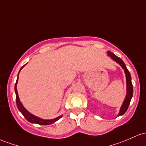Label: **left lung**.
Masks as SVG:
<instances>
[{
	"mask_svg": "<svg viewBox=\"0 0 146 146\" xmlns=\"http://www.w3.org/2000/svg\"><path fill=\"white\" fill-rule=\"evenodd\" d=\"M108 55L109 56H110L113 60H115L116 62H117V63L124 69V71H125V73L126 83H127V94H126L125 99L124 100L123 104L121 108L120 112H119V114H118V116H121L126 112V111H127V110L129 107V105L130 104V101L132 97V95H133V87H132V81H131V76L128 70L126 68L125 64L119 57H118L117 56L114 54L112 52L110 51L108 52Z\"/></svg>",
	"mask_w": 146,
	"mask_h": 146,
	"instance_id": "obj_1",
	"label": "left lung"
}]
</instances>
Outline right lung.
<instances>
[{
    "label": "right lung",
    "mask_w": 146,
    "mask_h": 146,
    "mask_svg": "<svg viewBox=\"0 0 146 146\" xmlns=\"http://www.w3.org/2000/svg\"><path fill=\"white\" fill-rule=\"evenodd\" d=\"M25 65H23V66H25ZM23 66L21 68V70L23 68ZM21 70H20V71H21ZM19 74H18V78H17V80H16V82L15 83V88H14V89H15V92H16V106H17L18 109H19V110L20 111L21 113H22V114L24 116V117L25 118V119H27L29 122L32 123H37V124H39V125H50V124L56 122V121H58V119H60V118L62 117V116H60V117L55 118V119H50V120H44V119H40V118L36 117V116L33 115V114H30V113H29L28 111L23 106V105L21 104L20 99H19V95H18L17 88H16V85H17L18 79H19Z\"/></svg>",
    "instance_id": "right-lung-1"
}]
</instances>
